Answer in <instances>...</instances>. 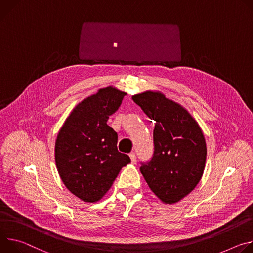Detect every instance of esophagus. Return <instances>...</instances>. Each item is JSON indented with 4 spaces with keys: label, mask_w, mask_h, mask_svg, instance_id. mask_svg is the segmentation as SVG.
<instances>
[{
    "label": "esophagus",
    "mask_w": 253,
    "mask_h": 253,
    "mask_svg": "<svg viewBox=\"0 0 253 253\" xmlns=\"http://www.w3.org/2000/svg\"><path fill=\"white\" fill-rule=\"evenodd\" d=\"M129 158H130L132 164H134V163L136 162V156H135L134 153H130V154H129Z\"/></svg>",
    "instance_id": "esophagus-1"
}]
</instances>
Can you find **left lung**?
I'll return each mask as SVG.
<instances>
[{"instance_id": "left-lung-1", "label": "left lung", "mask_w": 253, "mask_h": 253, "mask_svg": "<svg viewBox=\"0 0 253 253\" xmlns=\"http://www.w3.org/2000/svg\"><path fill=\"white\" fill-rule=\"evenodd\" d=\"M132 100L155 123L154 154L141 162L139 170L161 201L176 203L203 175L207 155L203 132L184 107L160 92L146 91Z\"/></svg>"}]
</instances>
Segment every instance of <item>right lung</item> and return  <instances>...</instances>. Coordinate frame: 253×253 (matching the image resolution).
<instances>
[{
	"label": "right lung",
	"mask_w": 253,
	"mask_h": 253,
	"mask_svg": "<svg viewBox=\"0 0 253 253\" xmlns=\"http://www.w3.org/2000/svg\"><path fill=\"white\" fill-rule=\"evenodd\" d=\"M125 92L106 87L81 101L61 127L55 161L66 188L84 202H96L130 162L118 151V133L106 122L119 109Z\"/></svg>",
	"instance_id": "right-lung-1"
}]
</instances>
